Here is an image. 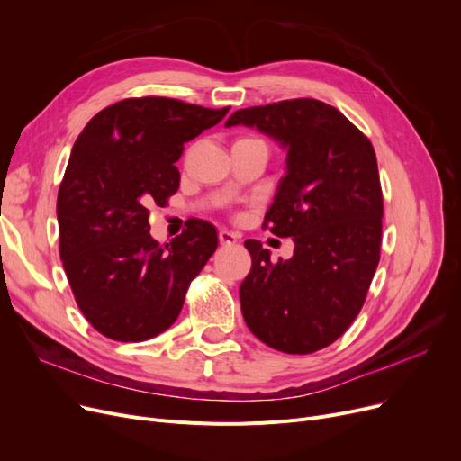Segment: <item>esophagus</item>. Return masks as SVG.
I'll return each mask as SVG.
<instances>
[{"instance_id": "esophagus-1", "label": "esophagus", "mask_w": 461, "mask_h": 461, "mask_svg": "<svg viewBox=\"0 0 461 461\" xmlns=\"http://www.w3.org/2000/svg\"><path fill=\"white\" fill-rule=\"evenodd\" d=\"M218 240H221V245H235L239 240V235H235L228 230H222L221 233H218Z\"/></svg>"}]
</instances>
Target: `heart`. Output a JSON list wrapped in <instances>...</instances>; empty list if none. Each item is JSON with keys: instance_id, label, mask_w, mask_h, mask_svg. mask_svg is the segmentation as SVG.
<instances>
[{"instance_id": "obj_1", "label": "heart", "mask_w": 461, "mask_h": 461, "mask_svg": "<svg viewBox=\"0 0 461 461\" xmlns=\"http://www.w3.org/2000/svg\"><path fill=\"white\" fill-rule=\"evenodd\" d=\"M237 141H261V140H258V138H240Z\"/></svg>"}]
</instances>
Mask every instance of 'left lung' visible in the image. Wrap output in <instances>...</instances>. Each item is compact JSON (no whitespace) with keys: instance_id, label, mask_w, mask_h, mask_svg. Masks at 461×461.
<instances>
[{"instance_id":"left-lung-1","label":"left lung","mask_w":461,"mask_h":461,"mask_svg":"<svg viewBox=\"0 0 461 461\" xmlns=\"http://www.w3.org/2000/svg\"><path fill=\"white\" fill-rule=\"evenodd\" d=\"M226 125L256 127L287 148L263 228L294 237V258L273 261L259 240H245L252 269L239 289L243 318L273 349L320 351L355 321L379 263L383 192L372 141L316 99L237 110Z\"/></svg>"}]
</instances>
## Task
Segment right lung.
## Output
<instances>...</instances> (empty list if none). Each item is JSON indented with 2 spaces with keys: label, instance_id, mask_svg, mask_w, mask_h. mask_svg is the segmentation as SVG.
I'll list each match as a JSON object with an SVG mask.
<instances>
[{
  "label": "right lung",
  "instance_id": "add662e5",
  "mask_svg": "<svg viewBox=\"0 0 461 461\" xmlns=\"http://www.w3.org/2000/svg\"><path fill=\"white\" fill-rule=\"evenodd\" d=\"M228 110L140 96L101 110L77 138L58 192L59 256L84 318L106 338L143 342L172 327L216 250L203 221L158 245L149 211L177 192L185 143Z\"/></svg>",
  "mask_w": 461,
  "mask_h": 461
}]
</instances>
